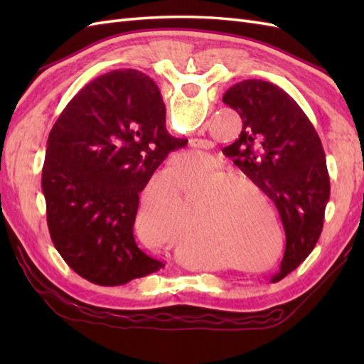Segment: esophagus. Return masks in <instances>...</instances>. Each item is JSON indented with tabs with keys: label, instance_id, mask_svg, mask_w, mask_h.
<instances>
[{
	"label": "esophagus",
	"instance_id": "esophagus-1",
	"mask_svg": "<svg viewBox=\"0 0 364 364\" xmlns=\"http://www.w3.org/2000/svg\"><path fill=\"white\" fill-rule=\"evenodd\" d=\"M180 158H181V159H186V158H189V154H181Z\"/></svg>",
	"mask_w": 364,
	"mask_h": 364
}]
</instances>
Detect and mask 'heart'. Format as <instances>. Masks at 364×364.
<instances>
[{
	"label": "heart",
	"mask_w": 364,
	"mask_h": 364,
	"mask_svg": "<svg viewBox=\"0 0 364 364\" xmlns=\"http://www.w3.org/2000/svg\"><path fill=\"white\" fill-rule=\"evenodd\" d=\"M175 181L183 198L192 197V211H198L200 231L205 242L223 252L244 249L261 230H280L272 198L252 175L220 166H200L196 158L173 162ZM268 210H266L265 208ZM173 200H156L141 210V219L154 236V228L172 222Z\"/></svg>",
	"instance_id": "b5f03b06"
}]
</instances>
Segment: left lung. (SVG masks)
I'll list each match as a JSON object with an SVG mask.
<instances>
[{"instance_id": "obj_1", "label": "left lung", "mask_w": 364, "mask_h": 364, "mask_svg": "<svg viewBox=\"0 0 364 364\" xmlns=\"http://www.w3.org/2000/svg\"><path fill=\"white\" fill-rule=\"evenodd\" d=\"M222 102L242 120L228 154L242 172L257 178L280 213L286 275L305 261L322 233L330 176L321 139L294 98L272 82L241 81Z\"/></svg>"}]
</instances>
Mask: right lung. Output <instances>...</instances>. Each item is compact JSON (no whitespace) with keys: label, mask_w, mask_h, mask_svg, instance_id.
<instances>
[{"label":"right lung","mask_w":364,"mask_h":364,"mask_svg":"<svg viewBox=\"0 0 364 364\" xmlns=\"http://www.w3.org/2000/svg\"><path fill=\"white\" fill-rule=\"evenodd\" d=\"M186 144L167 133L161 92L137 70L98 76L70 100L48 136L42 192L51 241L76 274L120 286L164 266L136 244L139 194Z\"/></svg>","instance_id":"1"}]
</instances>
